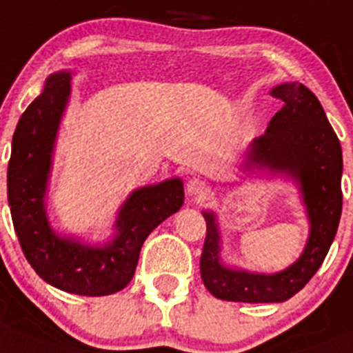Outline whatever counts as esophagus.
<instances>
[{"instance_id": "34e87169", "label": "esophagus", "mask_w": 353, "mask_h": 353, "mask_svg": "<svg viewBox=\"0 0 353 353\" xmlns=\"http://www.w3.org/2000/svg\"><path fill=\"white\" fill-rule=\"evenodd\" d=\"M208 192H210V187L205 180L190 179L189 182H187V194H189L190 198L203 199V198H206V194Z\"/></svg>"}]
</instances>
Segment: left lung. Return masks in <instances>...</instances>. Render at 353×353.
Wrapping results in <instances>:
<instances>
[{
    "instance_id": "left-lung-1",
    "label": "left lung",
    "mask_w": 353,
    "mask_h": 353,
    "mask_svg": "<svg viewBox=\"0 0 353 353\" xmlns=\"http://www.w3.org/2000/svg\"><path fill=\"white\" fill-rule=\"evenodd\" d=\"M283 108L274 113L263 137L250 145L247 168H270L299 182L308 210L310 238L296 263L276 274L229 270L221 264V236L215 215L205 212L206 238L199 270L206 289L234 303H282L297 294L324 263L341 216V145L325 112L308 87L290 82L271 90Z\"/></svg>"
}]
</instances>
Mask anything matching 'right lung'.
Instances as JSON below:
<instances>
[{
  "label": "right lung",
  "instance_id": "1",
  "mask_svg": "<svg viewBox=\"0 0 353 353\" xmlns=\"http://www.w3.org/2000/svg\"><path fill=\"white\" fill-rule=\"evenodd\" d=\"M70 80L68 71L48 77L43 92L19 119L6 174L8 205L22 252L45 282L79 296H108L131 282L147 236L183 205V185L173 179L134 190L119 212L117 236L105 247L54 234L43 198Z\"/></svg>",
  "mask_w": 353,
  "mask_h": 353
}]
</instances>
